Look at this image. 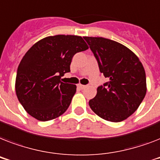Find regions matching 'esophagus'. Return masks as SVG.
Segmentation results:
<instances>
[{"instance_id":"esophagus-1","label":"esophagus","mask_w":160,"mask_h":160,"mask_svg":"<svg viewBox=\"0 0 160 160\" xmlns=\"http://www.w3.org/2000/svg\"><path fill=\"white\" fill-rule=\"evenodd\" d=\"M78 87L80 88V89H81V90H83V89H85V87H86V85H81V84H79V85H77Z\"/></svg>"}]
</instances>
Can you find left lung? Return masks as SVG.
<instances>
[{"label": "left lung", "instance_id": "left-lung-1", "mask_svg": "<svg viewBox=\"0 0 160 160\" xmlns=\"http://www.w3.org/2000/svg\"><path fill=\"white\" fill-rule=\"evenodd\" d=\"M84 39L109 81L97 88L89 101L93 111L111 122L126 119L139 108L146 94V75L137 55L122 44L103 37Z\"/></svg>", "mask_w": 160, "mask_h": 160}]
</instances>
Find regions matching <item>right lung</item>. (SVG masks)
Listing matches in <instances>:
<instances>
[{
    "label": "right lung",
    "instance_id": "right-lung-1",
    "mask_svg": "<svg viewBox=\"0 0 160 160\" xmlns=\"http://www.w3.org/2000/svg\"><path fill=\"white\" fill-rule=\"evenodd\" d=\"M89 48L81 36L57 35L31 46L17 69L16 93L30 115L48 121L64 114L70 106L76 85L60 81L70 72L73 56Z\"/></svg>",
    "mask_w": 160,
    "mask_h": 160
}]
</instances>
